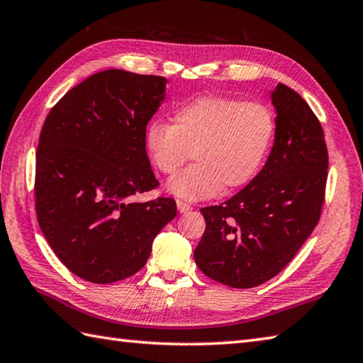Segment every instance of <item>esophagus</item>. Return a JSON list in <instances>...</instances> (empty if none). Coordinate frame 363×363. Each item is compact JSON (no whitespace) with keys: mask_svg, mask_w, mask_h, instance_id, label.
<instances>
[{"mask_svg":"<svg viewBox=\"0 0 363 363\" xmlns=\"http://www.w3.org/2000/svg\"><path fill=\"white\" fill-rule=\"evenodd\" d=\"M194 209V206L191 204H189V203H186V201H177V211H179L181 213H186V212H189V211H191Z\"/></svg>","mask_w":363,"mask_h":363,"instance_id":"obj_1","label":"esophagus"}]
</instances>
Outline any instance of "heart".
Here are the masks:
<instances>
[{
	"label": "heart",
	"mask_w": 363,
	"mask_h": 363,
	"mask_svg": "<svg viewBox=\"0 0 363 363\" xmlns=\"http://www.w3.org/2000/svg\"><path fill=\"white\" fill-rule=\"evenodd\" d=\"M276 134L273 111L264 103L207 95L177 107L173 125L156 120L145 145L160 173L174 174L194 156L196 164L172 177L168 190L190 201L234 190L257 174Z\"/></svg>",
	"instance_id": "1"
}]
</instances>
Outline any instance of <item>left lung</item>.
Here are the masks:
<instances>
[{
  "mask_svg": "<svg viewBox=\"0 0 363 363\" xmlns=\"http://www.w3.org/2000/svg\"><path fill=\"white\" fill-rule=\"evenodd\" d=\"M273 150L260 173L220 206L203 207L206 230L195 262L211 279L251 289L296 256L321 217L328 148L317 115L295 90L277 84Z\"/></svg>",
  "mask_w": 363,
  "mask_h": 363,
  "instance_id": "obj_1",
  "label": "left lung"
}]
</instances>
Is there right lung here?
Returning <instances> with one entry per match:
<instances>
[{
	"instance_id": "1",
	"label": "right lung",
	"mask_w": 363,
	"mask_h": 363,
	"mask_svg": "<svg viewBox=\"0 0 363 363\" xmlns=\"http://www.w3.org/2000/svg\"><path fill=\"white\" fill-rule=\"evenodd\" d=\"M167 79L125 70L91 74L54 104L35 152V213L59 260L94 284L135 274L160 229L176 217L173 198L135 203L159 187L146 154V125Z\"/></svg>"
}]
</instances>
